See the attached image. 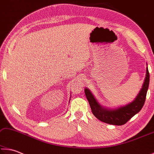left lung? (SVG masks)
Wrapping results in <instances>:
<instances>
[{
    "instance_id": "obj_1",
    "label": "left lung",
    "mask_w": 154,
    "mask_h": 154,
    "mask_svg": "<svg viewBox=\"0 0 154 154\" xmlns=\"http://www.w3.org/2000/svg\"><path fill=\"white\" fill-rule=\"evenodd\" d=\"M146 77L145 82L143 83L142 88L134 100L127 105L121 106L116 109H109L101 106L96 101L94 96L89 89L85 88V94L86 96L92 112L96 118L105 123L121 126L130 120L134 115L140 111L144 105L146 95L149 84V72L147 67Z\"/></svg>"
}]
</instances>
